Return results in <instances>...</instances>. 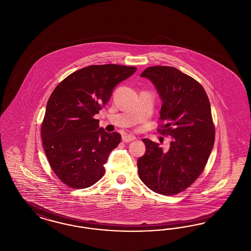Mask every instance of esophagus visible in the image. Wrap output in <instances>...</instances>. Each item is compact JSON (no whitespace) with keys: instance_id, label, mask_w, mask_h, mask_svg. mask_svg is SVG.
<instances>
[{"instance_id":"34e87169","label":"esophagus","mask_w":251,"mask_h":251,"mask_svg":"<svg viewBox=\"0 0 251 251\" xmlns=\"http://www.w3.org/2000/svg\"><path fill=\"white\" fill-rule=\"evenodd\" d=\"M133 140H135V137H134L133 135H124V136L122 137V141H123L124 143H130V142L133 141Z\"/></svg>"}]
</instances>
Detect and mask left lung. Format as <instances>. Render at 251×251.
<instances>
[{
	"mask_svg": "<svg viewBox=\"0 0 251 251\" xmlns=\"http://www.w3.org/2000/svg\"><path fill=\"white\" fill-rule=\"evenodd\" d=\"M152 81L162 105L158 131L171 136L169 149L143 139L146 154L138 158L139 177L155 193L173 196L195 182L207 164L214 145L215 127L202 85L179 69L149 67L141 74Z\"/></svg>",
	"mask_w": 251,
	"mask_h": 251,
	"instance_id": "1",
	"label": "left lung"
}]
</instances>
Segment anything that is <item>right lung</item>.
Returning <instances> with one entry per match:
<instances>
[{
	"instance_id": "right-lung-1",
	"label": "right lung",
	"mask_w": 251,
	"mask_h": 251,
	"mask_svg": "<svg viewBox=\"0 0 251 251\" xmlns=\"http://www.w3.org/2000/svg\"><path fill=\"white\" fill-rule=\"evenodd\" d=\"M135 71L116 64L93 65L73 72L53 90L42 123L43 146L53 173L69 187L87 188L103 177L121 136L99 128L94 117L107 104L114 87Z\"/></svg>"
}]
</instances>
